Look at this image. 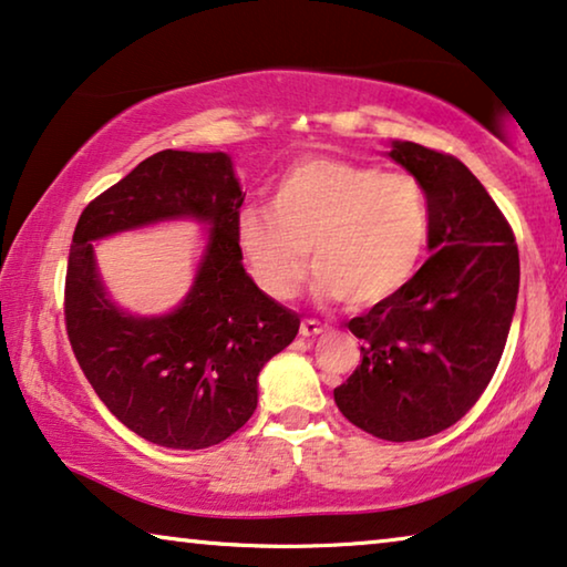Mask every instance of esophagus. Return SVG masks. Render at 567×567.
I'll use <instances>...</instances> for the list:
<instances>
[{"mask_svg": "<svg viewBox=\"0 0 567 567\" xmlns=\"http://www.w3.org/2000/svg\"><path fill=\"white\" fill-rule=\"evenodd\" d=\"M322 332H324V324L317 322V319H303L299 327L301 338H317V334H322Z\"/></svg>", "mask_w": 567, "mask_h": 567, "instance_id": "34e87169", "label": "esophagus"}]
</instances>
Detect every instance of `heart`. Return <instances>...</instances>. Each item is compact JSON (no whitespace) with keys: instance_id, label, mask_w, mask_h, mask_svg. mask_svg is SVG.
<instances>
[{"instance_id":"heart-1","label":"heart","mask_w":567,"mask_h":567,"mask_svg":"<svg viewBox=\"0 0 567 567\" xmlns=\"http://www.w3.org/2000/svg\"><path fill=\"white\" fill-rule=\"evenodd\" d=\"M270 215L243 212L237 248L274 301L301 291L311 252L322 297L373 307L412 281L430 237V202L412 174L330 155L286 168L270 194Z\"/></svg>"}]
</instances>
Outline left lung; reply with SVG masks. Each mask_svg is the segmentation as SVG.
I'll return each instance as SVG.
<instances>
[{"instance_id":"1","label":"left lung","mask_w":567,"mask_h":567,"mask_svg":"<svg viewBox=\"0 0 567 567\" xmlns=\"http://www.w3.org/2000/svg\"><path fill=\"white\" fill-rule=\"evenodd\" d=\"M389 158L424 188L432 256L399 293L348 322L363 360L334 404L373 437L412 442L453 426L494 379L519 250L502 209L453 155L393 141Z\"/></svg>"}]
</instances>
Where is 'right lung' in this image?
Listing matches in <instances>:
<instances>
[{
	"mask_svg": "<svg viewBox=\"0 0 567 567\" xmlns=\"http://www.w3.org/2000/svg\"><path fill=\"white\" fill-rule=\"evenodd\" d=\"M243 188L227 153L161 151L81 212L65 274V330L81 371L117 420L153 445H219L258 406V373L297 338L299 315L266 297L237 248ZM174 218L208 227L195 284L176 310L117 308L93 243Z\"/></svg>",
	"mask_w": 567,
	"mask_h": 567,
	"instance_id": "obj_1",
	"label": "right lung"
}]
</instances>
